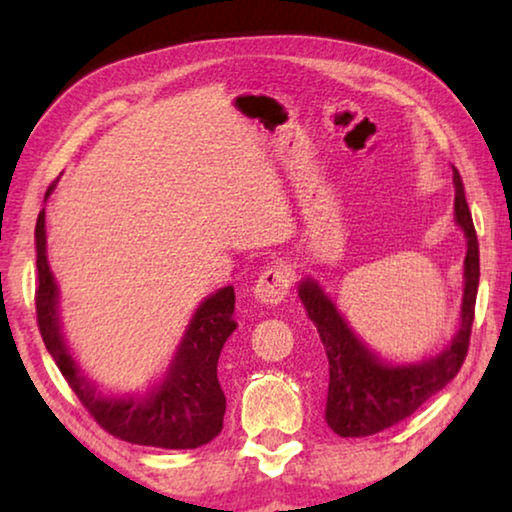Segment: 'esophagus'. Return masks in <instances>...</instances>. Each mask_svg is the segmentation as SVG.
<instances>
[{"instance_id":"1","label":"esophagus","mask_w":512,"mask_h":512,"mask_svg":"<svg viewBox=\"0 0 512 512\" xmlns=\"http://www.w3.org/2000/svg\"><path fill=\"white\" fill-rule=\"evenodd\" d=\"M255 298L262 305H280V302L289 296L291 291V268L284 264H275L259 275L255 282Z\"/></svg>"}]
</instances>
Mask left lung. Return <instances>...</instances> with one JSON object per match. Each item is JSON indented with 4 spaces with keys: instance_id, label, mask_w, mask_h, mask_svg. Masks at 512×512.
I'll list each match as a JSON object with an SVG mask.
<instances>
[{
    "instance_id": "obj_1",
    "label": "left lung",
    "mask_w": 512,
    "mask_h": 512,
    "mask_svg": "<svg viewBox=\"0 0 512 512\" xmlns=\"http://www.w3.org/2000/svg\"><path fill=\"white\" fill-rule=\"evenodd\" d=\"M454 169L456 223L467 237L465 289L461 305V329L438 357L409 366L381 361L368 345L359 341L345 318L325 296V291L307 277L298 296L320 334L329 361V388L325 420L341 438H363L379 433L413 415L431 395L452 381L461 370L474 323L476 289H479V241L465 201L461 173Z\"/></svg>"
}]
</instances>
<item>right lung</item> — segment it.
Returning <instances> with one entry per match:
<instances>
[{"instance_id": "add662e5", "label": "right lung", "mask_w": 512, "mask_h": 512, "mask_svg": "<svg viewBox=\"0 0 512 512\" xmlns=\"http://www.w3.org/2000/svg\"><path fill=\"white\" fill-rule=\"evenodd\" d=\"M51 185L47 196L51 194ZM45 196V198H47ZM38 289L36 314L47 350L101 429L133 445L196 449L223 429L225 395L216 377L223 343L235 332V289L223 287L201 302L173 357L167 377L146 395L106 397L90 384L67 350L58 318V287L47 262L45 210L36 223Z\"/></svg>"}]
</instances>
